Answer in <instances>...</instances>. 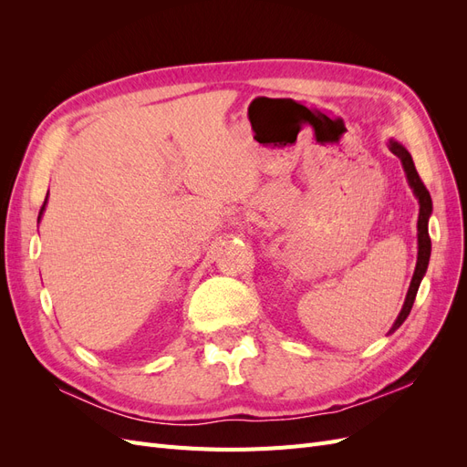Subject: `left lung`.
I'll return each mask as SVG.
<instances>
[{
	"mask_svg": "<svg viewBox=\"0 0 467 467\" xmlns=\"http://www.w3.org/2000/svg\"><path fill=\"white\" fill-rule=\"evenodd\" d=\"M388 148H389L391 153H395L401 160V165H403V171H405L409 187L413 189V194L417 196V201H419V220H417V244H419V251H417V266H415V273H413V278H411V285H409V290H407L401 312H400L398 319L393 321L391 329H389V333H393V331H398L401 327V323L407 319L409 312H411L417 290L420 286V280H422V276H425L427 268H429V259H431L429 218L432 214V201H431V194H429L427 187L422 185V181H420V177L417 173L411 153L405 150V146H401L400 142H395L393 138L389 140Z\"/></svg>",
	"mask_w": 467,
	"mask_h": 467,
	"instance_id": "obj_1",
	"label": "left lung"
}]
</instances>
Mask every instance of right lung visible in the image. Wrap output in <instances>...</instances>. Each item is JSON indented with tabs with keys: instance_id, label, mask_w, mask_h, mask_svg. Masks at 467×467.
Returning a JSON list of instances; mask_svg holds the SVG:
<instances>
[{
	"instance_id": "right-lung-1",
	"label": "right lung",
	"mask_w": 467,
	"mask_h": 467,
	"mask_svg": "<svg viewBox=\"0 0 467 467\" xmlns=\"http://www.w3.org/2000/svg\"><path fill=\"white\" fill-rule=\"evenodd\" d=\"M47 201H48V194H47V199H45V204H42V208H40V212H38V222H40L42 214H45V206H47Z\"/></svg>"
}]
</instances>
